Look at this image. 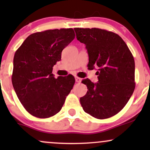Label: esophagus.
I'll list each match as a JSON object with an SVG mask.
<instances>
[{"label":"esophagus","instance_id":"34e87169","mask_svg":"<svg viewBox=\"0 0 150 150\" xmlns=\"http://www.w3.org/2000/svg\"><path fill=\"white\" fill-rule=\"evenodd\" d=\"M75 82H80L81 81H82V80H81V78H80V77H75Z\"/></svg>","mask_w":150,"mask_h":150}]
</instances>
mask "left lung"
Masks as SVG:
<instances>
[{
    "label": "left lung",
    "mask_w": 150,
    "mask_h": 150,
    "mask_svg": "<svg viewBox=\"0 0 150 150\" xmlns=\"http://www.w3.org/2000/svg\"><path fill=\"white\" fill-rule=\"evenodd\" d=\"M76 37L85 44L89 56L88 69L98 68V82L82 81L87 94L80 98L84 111L105 119L123 109L134 92L135 61L119 35L98 28H75Z\"/></svg>",
    "instance_id": "obj_1"
}]
</instances>
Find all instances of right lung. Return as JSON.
Listing matches in <instances>:
<instances>
[{
  "label": "right lung",
  "mask_w": 150,
  "mask_h": 150,
  "mask_svg": "<svg viewBox=\"0 0 150 150\" xmlns=\"http://www.w3.org/2000/svg\"><path fill=\"white\" fill-rule=\"evenodd\" d=\"M75 34L72 28L36 32L15 53L12 83L19 100L32 116L46 118L61 111L75 80L72 75L55 78L53 65Z\"/></svg>",
  "instance_id": "right-lung-1"
}]
</instances>
